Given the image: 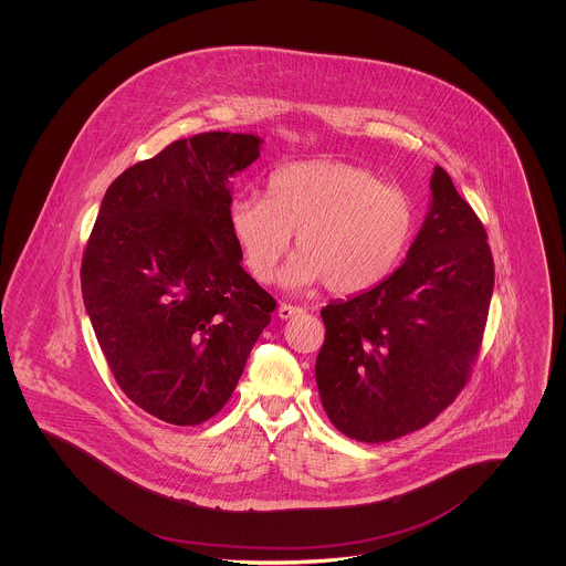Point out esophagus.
I'll return each mask as SVG.
<instances>
[{
  "label": "esophagus",
  "mask_w": 566,
  "mask_h": 566,
  "mask_svg": "<svg viewBox=\"0 0 566 566\" xmlns=\"http://www.w3.org/2000/svg\"><path fill=\"white\" fill-rule=\"evenodd\" d=\"M301 314H303V307H298V305H289V303H282V305L277 307V316H280L282 321H291V318L301 316Z\"/></svg>",
  "instance_id": "34e87169"
}]
</instances>
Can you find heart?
<instances>
[{
  "label": "heart",
  "mask_w": 566,
  "mask_h": 566,
  "mask_svg": "<svg viewBox=\"0 0 566 566\" xmlns=\"http://www.w3.org/2000/svg\"><path fill=\"white\" fill-rule=\"evenodd\" d=\"M268 192H243L229 203L231 233L248 270L263 284L273 280L293 233L298 250L282 271V284L324 282L335 295L379 284L413 235L409 195L354 163L328 157L286 163L271 174Z\"/></svg>",
  "instance_id": "b5f03b06"
}]
</instances>
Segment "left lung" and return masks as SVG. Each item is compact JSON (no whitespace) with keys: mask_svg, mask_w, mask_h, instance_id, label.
<instances>
[{"mask_svg":"<svg viewBox=\"0 0 566 566\" xmlns=\"http://www.w3.org/2000/svg\"><path fill=\"white\" fill-rule=\"evenodd\" d=\"M492 289L484 224L434 165L429 212L401 268L321 312L316 384L335 429L381 443L432 422L467 384Z\"/></svg>","mask_w":566,"mask_h":566,"instance_id":"8db88e82","label":"left lung"}]
</instances>
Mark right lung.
Returning <instances> with one entry per match:
<instances>
[{
	"label": "right lung",
	"instance_id": "add662e5",
	"mask_svg": "<svg viewBox=\"0 0 566 566\" xmlns=\"http://www.w3.org/2000/svg\"><path fill=\"white\" fill-rule=\"evenodd\" d=\"M254 134L171 142L106 190L82 256V298L123 392L195 427L233 395L275 301L242 268L231 178L261 157Z\"/></svg>",
	"mask_w": 566,
	"mask_h": 566
}]
</instances>
